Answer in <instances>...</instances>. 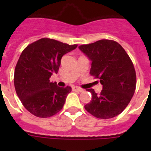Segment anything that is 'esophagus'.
<instances>
[{"label":"esophagus","mask_w":151,"mask_h":151,"mask_svg":"<svg viewBox=\"0 0 151 151\" xmlns=\"http://www.w3.org/2000/svg\"><path fill=\"white\" fill-rule=\"evenodd\" d=\"M72 90L73 91H76V92H83L82 88H81L78 87V86H73L72 87Z\"/></svg>","instance_id":"1"}]
</instances>
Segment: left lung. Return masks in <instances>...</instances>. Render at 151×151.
Listing matches in <instances>:
<instances>
[{
  "mask_svg": "<svg viewBox=\"0 0 151 151\" xmlns=\"http://www.w3.org/2000/svg\"><path fill=\"white\" fill-rule=\"evenodd\" d=\"M92 61L90 74L103 85L100 94L92 88V100L85 109L94 117L109 119L125 109L136 90V75L133 63L121 45L112 40H100L78 47Z\"/></svg>",
  "mask_w": 151,
  "mask_h": 151,
  "instance_id": "8db88e82",
  "label": "left lung"
}]
</instances>
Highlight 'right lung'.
<instances>
[{
  "instance_id": "right-lung-1",
  "label": "right lung",
  "mask_w": 151,
  "mask_h": 151,
  "mask_svg": "<svg viewBox=\"0 0 151 151\" xmlns=\"http://www.w3.org/2000/svg\"><path fill=\"white\" fill-rule=\"evenodd\" d=\"M77 46L41 38L22 51L15 66L14 85L22 105L32 114L49 117L63 107L71 88L59 87L49 78L58 73L62 57Z\"/></svg>"
}]
</instances>
